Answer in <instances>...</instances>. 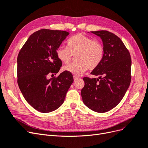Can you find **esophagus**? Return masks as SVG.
Here are the masks:
<instances>
[{
    "label": "esophagus",
    "instance_id": "esophagus-1",
    "mask_svg": "<svg viewBox=\"0 0 148 148\" xmlns=\"http://www.w3.org/2000/svg\"><path fill=\"white\" fill-rule=\"evenodd\" d=\"M79 79V77H76V76H74V81H76V80H77Z\"/></svg>",
    "mask_w": 148,
    "mask_h": 148
}]
</instances>
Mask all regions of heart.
I'll return each mask as SVG.
<instances>
[{
  "mask_svg": "<svg viewBox=\"0 0 148 148\" xmlns=\"http://www.w3.org/2000/svg\"><path fill=\"white\" fill-rule=\"evenodd\" d=\"M67 47H58L57 57L60 62L68 64L75 56L77 62L63 68L64 71L75 76L82 75L88 68L96 69L104 56V48L102 44L82 34H76L69 38Z\"/></svg>",
  "mask_w": 148,
  "mask_h": 148,
  "instance_id": "obj_1",
  "label": "heart"
}]
</instances>
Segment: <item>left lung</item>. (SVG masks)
I'll return each mask as SVG.
<instances>
[{"label": "left lung", "mask_w": 148, "mask_h": 148, "mask_svg": "<svg viewBox=\"0 0 148 148\" xmlns=\"http://www.w3.org/2000/svg\"><path fill=\"white\" fill-rule=\"evenodd\" d=\"M102 41L104 56L91 74L97 79L84 77L81 90L84 104L91 110L105 113L115 107L126 92L131 80V61L129 51L121 39L106 30L91 32Z\"/></svg>", "instance_id": "obj_1"}]
</instances>
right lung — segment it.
Wrapping results in <instances>:
<instances>
[{"label": "right lung", "instance_id": "right-lung-1", "mask_svg": "<svg viewBox=\"0 0 148 148\" xmlns=\"http://www.w3.org/2000/svg\"><path fill=\"white\" fill-rule=\"evenodd\" d=\"M69 33L62 30L41 29L32 34L19 52L18 84L26 101L35 110L49 113L64 102L74 79L67 71L57 77L62 62L56 51Z\"/></svg>", "mask_w": 148, "mask_h": 148}]
</instances>
